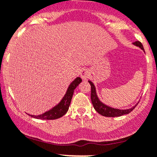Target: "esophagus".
<instances>
[{
    "label": "esophagus",
    "instance_id": "obj_1",
    "mask_svg": "<svg viewBox=\"0 0 157 157\" xmlns=\"http://www.w3.org/2000/svg\"><path fill=\"white\" fill-rule=\"evenodd\" d=\"M89 76L90 71L86 69L83 70V71H81V73H80V77H81V78L83 79V80H86V79L89 77Z\"/></svg>",
    "mask_w": 157,
    "mask_h": 157
}]
</instances>
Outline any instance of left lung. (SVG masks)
<instances>
[{
  "label": "left lung",
  "mask_w": 157,
  "mask_h": 157,
  "mask_svg": "<svg viewBox=\"0 0 157 157\" xmlns=\"http://www.w3.org/2000/svg\"><path fill=\"white\" fill-rule=\"evenodd\" d=\"M133 45L136 47H139L140 48L144 51V47H143L142 44L140 41H136L134 43H133ZM88 82L90 83L91 86V102L93 103V106H94V109L97 111L98 113H100V115L103 116V117H121V116L125 115V114H128L131 112L132 110H133L135 107L136 106V104L135 106H133V107L130 108V109H117V108L111 107V106H108V105L105 104L103 102L100 101V100L99 99L98 96H97V90H96L95 85L94 84L92 81L90 80H88Z\"/></svg>",
  "instance_id": "1"
}]
</instances>
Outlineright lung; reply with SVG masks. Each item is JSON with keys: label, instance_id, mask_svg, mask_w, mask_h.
Segmentation results:
<instances>
[{"label": "right lung", "instance_id": "right-lung-1", "mask_svg": "<svg viewBox=\"0 0 157 157\" xmlns=\"http://www.w3.org/2000/svg\"><path fill=\"white\" fill-rule=\"evenodd\" d=\"M81 82L82 80L80 77H77V78L74 79L71 82V84L69 85L66 91V94H64L61 100L51 109L46 111L44 113L40 114V115H30V114H28V115L33 117V118L40 120H55L63 117L69 109L74 90Z\"/></svg>", "mask_w": 157, "mask_h": 157}]
</instances>
